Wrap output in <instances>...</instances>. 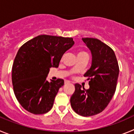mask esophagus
<instances>
[{
	"mask_svg": "<svg viewBox=\"0 0 134 134\" xmlns=\"http://www.w3.org/2000/svg\"><path fill=\"white\" fill-rule=\"evenodd\" d=\"M64 84L65 85H68V84H70V81H68V80H65Z\"/></svg>",
	"mask_w": 134,
	"mask_h": 134,
	"instance_id": "obj_1",
	"label": "esophagus"
}]
</instances>
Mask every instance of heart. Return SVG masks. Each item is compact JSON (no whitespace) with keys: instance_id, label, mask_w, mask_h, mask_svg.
<instances>
[{"instance_id":"obj_1","label":"heart","mask_w":134,"mask_h":134,"mask_svg":"<svg viewBox=\"0 0 134 134\" xmlns=\"http://www.w3.org/2000/svg\"><path fill=\"white\" fill-rule=\"evenodd\" d=\"M80 55H88V54H86L85 52H83V51H80L78 53V56H80ZM76 70V66H74V68H73V70Z\"/></svg>"}]
</instances>
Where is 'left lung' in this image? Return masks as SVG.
Returning <instances> with one entry per match:
<instances>
[{
	"label": "left lung",
	"instance_id": "8db88e82",
	"mask_svg": "<svg viewBox=\"0 0 134 134\" xmlns=\"http://www.w3.org/2000/svg\"><path fill=\"white\" fill-rule=\"evenodd\" d=\"M92 54V64L84 74L89 80L88 89L75 84L70 97L72 108L84 117L94 115L105 109L115 94L119 69L114 52L98 39H82Z\"/></svg>",
	"mask_w": 134,
	"mask_h": 134
}]
</instances>
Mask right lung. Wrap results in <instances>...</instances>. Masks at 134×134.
Masks as SVG:
<instances>
[{
    "label": "right lung",
    "mask_w": 134,
    "mask_h": 134,
    "mask_svg": "<svg viewBox=\"0 0 134 134\" xmlns=\"http://www.w3.org/2000/svg\"><path fill=\"white\" fill-rule=\"evenodd\" d=\"M74 44L71 37L41 35L29 40L17 52L12 68V82L16 99L33 114L52 108L63 79L47 80L49 68H58L63 54Z\"/></svg>",
    "instance_id": "1"
}]
</instances>
